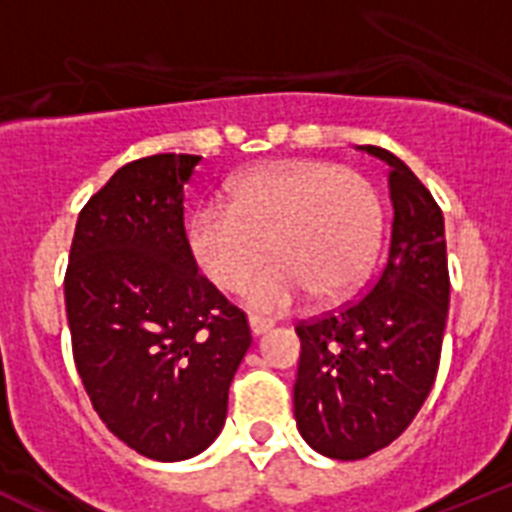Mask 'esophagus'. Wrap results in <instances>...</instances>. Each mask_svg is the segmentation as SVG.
Returning <instances> with one entry per match:
<instances>
[{"label":"esophagus","mask_w":512,"mask_h":512,"mask_svg":"<svg viewBox=\"0 0 512 512\" xmlns=\"http://www.w3.org/2000/svg\"><path fill=\"white\" fill-rule=\"evenodd\" d=\"M271 320L269 318H261V315H248V328H251L253 336H264L266 330H271Z\"/></svg>","instance_id":"1"}]
</instances>
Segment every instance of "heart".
<instances>
[{
	"instance_id": "b5f03b06",
	"label": "heart",
	"mask_w": 512,
	"mask_h": 512,
	"mask_svg": "<svg viewBox=\"0 0 512 512\" xmlns=\"http://www.w3.org/2000/svg\"><path fill=\"white\" fill-rule=\"evenodd\" d=\"M382 200L354 169L330 161H287L243 176L228 205H205L189 223V253L223 292L246 289L256 310L279 312L305 292L336 300L354 289L382 241Z\"/></svg>"
}]
</instances>
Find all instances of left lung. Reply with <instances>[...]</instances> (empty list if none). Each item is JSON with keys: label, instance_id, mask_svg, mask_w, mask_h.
I'll use <instances>...</instances> for the list:
<instances>
[{"label": "left lung", "instance_id": "8db88e82", "mask_svg": "<svg viewBox=\"0 0 512 512\" xmlns=\"http://www.w3.org/2000/svg\"><path fill=\"white\" fill-rule=\"evenodd\" d=\"M364 151L390 164L387 259L356 300L295 328L297 428L312 449L341 461L390 446L413 423L436 382L449 315L441 207L395 153Z\"/></svg>", "mask_w": 512, "mask_h": 512}]
</instances>
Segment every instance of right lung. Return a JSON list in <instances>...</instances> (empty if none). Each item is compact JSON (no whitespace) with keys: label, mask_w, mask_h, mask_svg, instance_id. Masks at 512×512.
Masks as SVG:
<instances>
[{"label":"right lung","mask_w":512,"mask_h":512,"mask_svg":"<svg viewBox=\"0 0 512 512\" xmlns=\"http://www.w3.org/2000/svg\"><path fill=\"white\" fill-rule=\"evenodd\" d=\"M200 156L156 153L81 207L63 279L71 348L102 423L156 461L200 454L228 415L251 328L202 277L184 230Z\"/></svg>","instance_id":"add662e5"}]
</instances>
